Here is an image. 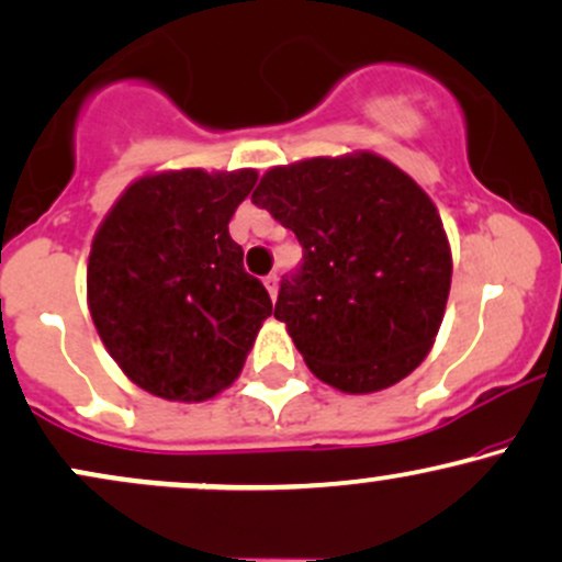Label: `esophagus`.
<instances>
[{"label":"esophagus","instance_id":"obj_1","mask_svg":"<svg viewBox=\"0 0 562 562\" xmlns=\"http://www.w3.org/2000/svg\"><path fill=\"white\" fill-rule=\"evenodd\" d=\"M263 285H267L269 295H272V301L277 299V290H280V280H277V274H269L267 280H263Z\"/></svg>","mask_w":562,"mask_h":562}]
</instances>
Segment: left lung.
Segmentation results:
<instances>
[{
	"label": "left lung",
	"mask_w": 562,
	"mask_h": 562,
	"mask_svg": "<svg viewBox=\"0 0 562 562\" xmlns=\"http://www.w3.org/2000/svg\"><path fill=\"white\" fill-rule=\"evenodd\" d=\"M303 245L274 317L303 362L344 393L391 389L436 344L451 248L428 192L378 153L272 166L254 190Z\"/></svg>",
	"instance_id": "obj_1"
}]
</instances>
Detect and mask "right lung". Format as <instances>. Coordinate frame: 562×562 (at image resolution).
Here are the masks:
<instances>
[{
    "label": "right lung",
    "instance_id": "1",
    "mask_svg": "<svg viewBox=\"0 0 562 562\" xmlns=\"http://www.w3.org/2000/svg\"><path fill=\"white\" fill-rule=\"evenodd\" d=\"M259 171H153L92 237L87 303L113 362L166 402H209L243 372L272 299L243 269L229 218Z\"/></svg>",
    "mask_w": 562,
    "mask_h": 562
}]
</instances>
